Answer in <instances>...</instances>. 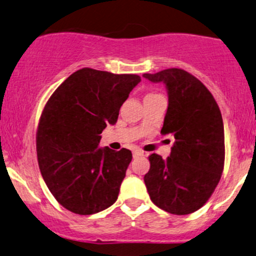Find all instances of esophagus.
<instances>
[{
	"label": "esophagus",
	"instance_id": "obj_1",
	"mask_svg": "<svg viewBox=\"0 0 256 256\" xmlns=\"http://www.w3.org/2000/svg\"><path fill=\"white\" fill-rule=\"evenodd\" d=\"M140 156H143V152L140 150V149L134 150V158H140Z\"/></svg>",
	"mask_w": 256,
	"mask_h": 256
}]
</instances>
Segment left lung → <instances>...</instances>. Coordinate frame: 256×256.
Instances as JSON below:
<instances>
[{
    "instance_id": "left-lung-1",
    "label": "left lung",
    "mask_w": 256,
    "mask_h": 256,
    "mask_svg": "<svg viewBox=\"0 0 256 256\" xmlns=\"http://www.w3.org/2000/svg\"><path fill=\"white\" fill-rule=\"evenodd\" d=\"M143 77L164 83L168 107L161 134H172L170 156H149L144 183L152 204L185 216L200 210L218 185L224 168V124L213 95L198 78L180 68Z\"/></svg>"
}]
</instances>
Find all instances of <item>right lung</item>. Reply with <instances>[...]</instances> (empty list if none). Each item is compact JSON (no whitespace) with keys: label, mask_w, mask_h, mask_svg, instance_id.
<instances>
[{"label":"right lung","mask_w":256,"mask_h":256,"mask_svg":"<svg viewBox=\"0 0 256 256\" xmlns=\"http://www.w3.org/2000/svg\"><path fill=\"white\" fill-rule=\"evenodd\" d=\"M137 74L82 68L64 82L44 107L37 158L46 186L66 210L90 216L116 201L132 160L128 149L100 148L102 131L114 125Z\"/></svg>","instance_id":"1"}]
</instances>
